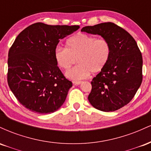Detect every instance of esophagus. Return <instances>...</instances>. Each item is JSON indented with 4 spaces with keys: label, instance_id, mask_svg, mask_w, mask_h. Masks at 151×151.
<instances>
[{
    "label": "esophagus",
    "instance_id": "1",
    "mask_svg": "<svg viewBox=\"0 0 151 151\" xmlns=\"http://www.w3.org/2000/svg\"><path fill=\"white\" fill-rule=\"evenodd\" d=\"M72 83H73L74 85H79L81 83V81H73Z\"/></svg>",
    "mask_w": 151,
    "mask_h": 151
}]
</instances>
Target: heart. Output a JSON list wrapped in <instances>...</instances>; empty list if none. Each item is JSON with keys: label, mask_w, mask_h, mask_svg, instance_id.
Segmentation results:
<instances>
[{"label": "heart", "mask_w": 151, "mask_h": 151, "mask_svg": "<svg viewBox=\"0 0 151 151\" xmlns=\"http://www.w3.org/2000/svg\"><path fill=\"white\" fill-rule=\"evenodd\" d=\"M111 45L106 38H96L91 35L79 33L67 41V48L58 45L55 58L60 68L68 70L76 60L78 64L66 72L70 79H85L90 72L96 74L104 69L110 60Z\"/></svg>", "instance_id": "heart-1"}]
</instances>
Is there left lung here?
<instances>
[{"label":"left lung","instance_id":"obj_1","mask_svg":"<svg viewBox=\"0 0 151 151\" xmlns=\"http://www.w3.org/2000/svg\"><path fill=\"white\" fill-rule=\"evenodd\" d=\"M81 32L99 35L110 42L111 55L103 70L91 81L88 99L102 111H114L134 97L143 80V58L136 40L113 22L86 26Z\"/></svg>","mask_w":151,"mask_h":151}]
</instances>
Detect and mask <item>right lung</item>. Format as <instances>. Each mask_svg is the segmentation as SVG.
I'll use <instances>...</instances> for the list:
<instances>
[{"label":"right lung","instance_id":"add662e5","mask_svg":"<svg viewBox=\"0 0 151 151\" xmlns=\"http://www.w3.org/2000/svg\"><path fill=\"white\" fill-rule=\"evenodd\" d=\"M79 25L36 22L18 35L8 52V84L18 101L35 113H53L65 102L72 81L55 58L59 42Z\"/></svg>","mask_w":151,"mask_h":151}]
</instances>
